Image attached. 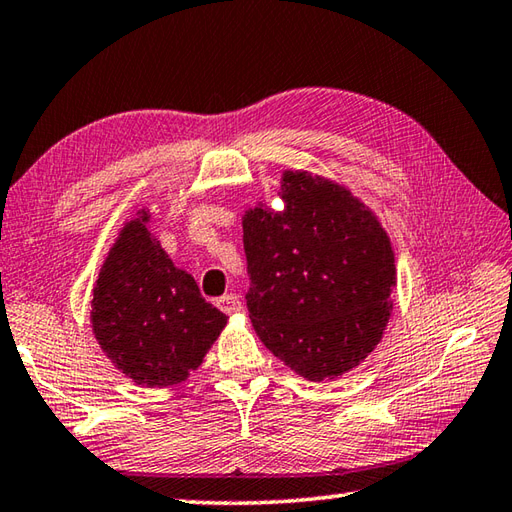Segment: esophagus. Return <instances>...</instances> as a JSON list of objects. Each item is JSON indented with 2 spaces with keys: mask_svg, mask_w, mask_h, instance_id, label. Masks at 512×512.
I'll use <instances>...</instances> for the list:
<instances>
[{
  "mask_svg": "<svg viewBox=\"0 0 512 512\" xmlns=\"http://www.w3.org/2000/svg\"><path fill=\"white\" fill-rule=\"evenodd\" d=\"M217 306H219V310H224L226 315H235L242 310V299H239V295H235V293H228V295L217 299Z\"/></svg>",
  "mask_w": 512,
  "mask_h": 512,
  "instance_id": "esophagus-1",
  "label": "esophagus"
}]
</instances>
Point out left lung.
<instances>
[{
    "label": "left lung",
    "instance_id": "obj_1",
    "mask_svg": "<svg viewBox=\"0 0 512 512\" xmlns=\"http://www.w3.org/2000/svg\"><path fill=\"white\" fill-rule=\"evenodd\" d=\"M284 210L242 219L246 306L275 357L310 382L359 366L382 339L397 284L390 237L350 190L308 170H284Z\"/></svg>",
    "mask_w": 512,
    "mask_h": 512
}]
</instances>
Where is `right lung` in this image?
<instances>
[{
  "label": "right lung",
  "instance_id": "obj_1",
  "mask_svg": "<svg viewBox=\"0 0 512 512\" xmlns=\"http://www.w3.org/2000/svg\"><path fill=\"white\" fill-rule=\"evenodd\" d=\"M150 210H137L119 230L93 288L95 339L137 386L168 388L202 366L226 326L197 282L177 268L148 230Z\"/></svg>",
  "mask_w": 512,
  "mask_h": 512
}]
</instances>
